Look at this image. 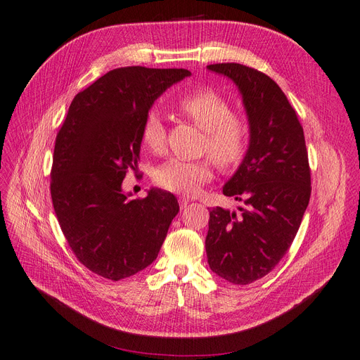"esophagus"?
I'll use <instances>...</instances> for the list:
<instances>
[{"instance_id":"34e87169","label":"esophagus","mask_w":360,"mask_h":360,"mask_svg":"<svg viewBox=\"0 0 360 360\" xmlns=\"http://www.w3.org/2000/svg\"><path fill=\"white\" fill-rule=\"evenodd\" d=\"M179 202H180L181 207H186L189 202H192V198H189V196H180L179 198Z\"/></svg>"}]
</instances>
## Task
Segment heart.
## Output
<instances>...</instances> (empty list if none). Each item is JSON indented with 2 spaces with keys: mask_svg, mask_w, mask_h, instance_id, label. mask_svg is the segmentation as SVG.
Listing matches in <instances>:
<instances>
[{
  "mask_svg": "<svg viewBox=\"0 0 360 360\" xmlns=\"http://www.w3.org/2000/svg\"><path fill=\"white\" fill-rule=\"evenodd\" d=\"M179 115L204 129L202 152L210 153L196 160L169 159L155 172V183L162 189L193 195L213 177V159L223 169L237 167L245 156L250 141V127L243 116L231 113V104L212 89H193L174 103ZM141 139L152 152H162L167 128L158 111H148Z\"/></svg>",
  "mask_w": 360,
  "mask_h": 360,
  "instance_id": "obj_1",
  "label": "heart"
}]
</instances>
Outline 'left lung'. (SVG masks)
Masks as SVG:
<instances>
[{"label":"left lung","mask_w":360,"mask_h":360,"mask_svg":"<svg viewBox=\"0 0 360 360\" xmlns=\"http://www.w3.org/2000/svg\"><path fill=\"white\" fill-rule=\"evenodd\" d=\"M231 79L243 96L250 141L223 195L244 207L210 212L208 265L233 284H249L276 268L292 245L311 195L304 129L280 86L241 64L207 67Z\"/></svg>","instance_id":"8db88e82"}]
</instances>
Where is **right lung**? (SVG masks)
Wrapping results in <instances>:
<instances>
[{"label":"right lung","instance_id":"add662e5","mask_svg":"<svg viewBox=\"0 0 360 360\" xmlns=\"http://www.w3.org/2000/svg\"><path fill=\"white\" fill-rule=\"evenodd\" d=\"M183 68L123 67L79 92L56 135L51 193L68 245L94 274L119 281L158 257L177 198L152 188L129 200L122 181L140 160L143 122Z\"/></svg>","mask_w":360,"mask_h":360}]
</instances>
